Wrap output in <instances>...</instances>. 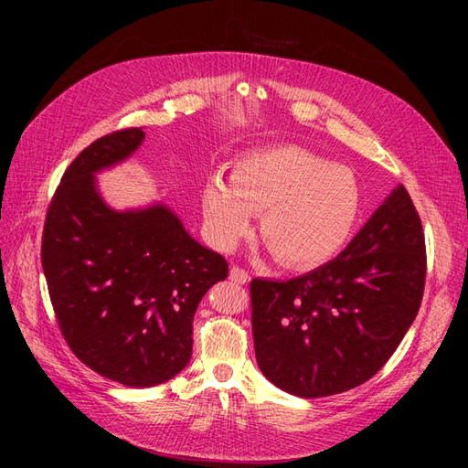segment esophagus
<instances>
[{
	"instance_id": "obj_1",
	"label": "esophagus",
	"mask_w": 468,
	"mask_h": 468,
	"mask_svg": "<svg viewBox=\"0 0 468 468\" xmlns=\"http://www.w3.org/2000/svg\"><path fill=\"white\" fill-rule=\"evenodd\" d=\"M230 279H232L234 282H238V285H246V282L250 281V273L246 271V269L234 265V267L230 269Z\"/></svg>"
}]
</instances>
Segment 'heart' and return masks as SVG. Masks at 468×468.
<instances>
[{"instance_id": "obj_1", "label": "heart", "mask_w": 468, "mask_h": 468, "mask_svg": "<svg viewBox=\"0 0 468 468\" xmlns=\"http://www.w3.org/2000/svg\"><path fill=\"white\" fill-rule=\"evenodd\" d=\"M201 203L218 248H232L251 230L253 212H261V236L273 256L308 269L349 244L363 212V189L346 165L296 146H267L236 158L230 183L210 177Z\"/></svg>"}]
</instances>
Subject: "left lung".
<instances>
[{
	"mask_svg": "<svg viewBox=\"0 0 468 468\" xmlns=\"http://www.w3.org/2000/svg\"><path fill=\"white\" fill-rule=\"evenodd\" d=\"M423 282L421 220L399 186L335 260L289 281H251L261 373L301 399L363 385L412 325Z\"/></svg>",
	"mask_w": 468,
	"mask_h": 468,
	"instance_id": "1",
	"label": "left lung"
}]
</instances>
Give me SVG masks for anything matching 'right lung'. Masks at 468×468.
Returning a JSON list of instances; mask_svg holds the SVG:
<instances>
[{
  "mask_svg": "<svg viewBox=\"0 0 468 468\" xmlns=\"http://www.w3.org/2000/svg\"><path fill=\"white\" fill-rule=\"evenodd\" d=\"M143 129L101 136L69 164L54 193L40 260L68 346L124 387H155L186 369L205 292L229 277L164 203L117 210L95 176L140 148Z\"/></svg>",
  "mask_w": 468,
  "mask_h": 468,
  "instance_id": "obj_1",
  "label": "right lung"
}]
</instances>
